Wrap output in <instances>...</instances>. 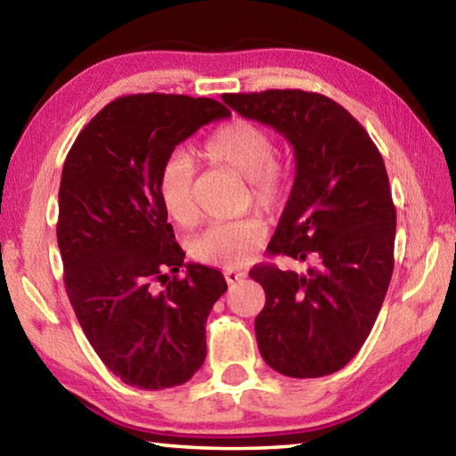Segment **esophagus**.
<instances>
[{
  "label": "esophagus",
  "instance_id": "34e87169",
  "mask_svg": "<svg viewBox=\"0 0 456 456\" xmlns=\"http://www.w3.org/2000/svg\"><path fill=\"white\" fill-rule=\"evenodd\" d=\"M245 275H247V273H245V272H241V269H233V267H229V269H225V280H227V283H235V281H241Z\"/></svg>",
  "mask_w": 456,
  "mask_h": 456
}]
</instances>
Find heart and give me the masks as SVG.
Listing matches in <instances>:
<instances>
[{
  "instance_id": "1",
  "label": "heart",
  "mask_w": 456,
  "mask_h": 456,
  "mask_svg": "<svg viewBox=\"0 0 456 456\" xmlns=\"http://www.w3.org/2000/svg\"><path fill=\"white\" fill-rule=\"evenodd\" d=\"M203 154L227 165L245 176L247 199L259 209L275 213L285 205L291 191L289 160L275 152L272 130L253 120L235 118L207 136ZM195 168L187 154L176 151L159 173V197L168 217L183 227L197 221V203L192 192ZM267 223L259 215L217 221L192 239L191 256L200 264L235 267L249 261L267 239Z\"/></svg>"
}]
</instances>
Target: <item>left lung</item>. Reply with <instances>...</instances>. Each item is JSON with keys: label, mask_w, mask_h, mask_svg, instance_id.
I'll return each mask as SVG.
<instances>
[{"label": "left lung", "mask_w": 456, "mask_h": 456, "mask_svg": "<svg viewBox=\"0 0 456 456\" xmlns=\"http://www.w3.org/2000/svg\"><path fill=\"white\" fill-rule=\"evenodd\" d=\"M223 102L275 128L296 154V181L267 249L310 267L249 272L265 291L256 318L261 356L283 376L334 374L366 342L395 269L396 209L382 154L344 106L318 92L223 94Z\"/></svg>", "instance_id": "1"}]
</instances>
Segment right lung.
<instances>
[{"label": "right lung", "instance_id": "obj_1", "mask_svg": "<svg viewBox=\"0 0 456 456\" xmlns=\"http://www.w3.org/2000/svg\"><path fill=\"white\" fill-rule=\"evenodd\" d=\"M229 114L213 98L120 96L82 128L61 168L66 293L92 348L128 386L171 388L205 362V323L227 281L199 264L179 275L184 251L167 223L159 173L176 144Z\"/></svg>", "mask_w": 456, "mask_h": 456}]
</instances>
